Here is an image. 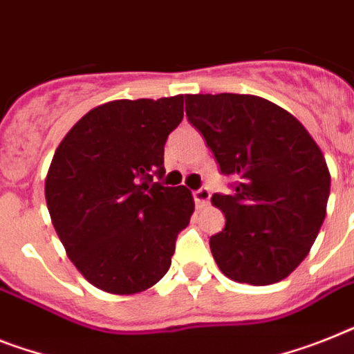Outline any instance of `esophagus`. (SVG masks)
I'll use <instances>...</instances> for the list:
<instances>
[{"instance_id": "34e87169", "label": "esophagus", "mask_w": 354, "mask_h": 354, "mask_svg": "<svg viewBox=\"0 0 354 354\" xmlns=\"http://www.w3.org/2000/svg\"><path fill=\"white\" fill-rule=\"evenodd\" d=\"M209 197H212V194H209L208 188H198L194 192V201L197 204V208H204L208 204Z\"/></svg>"}]
</instances>
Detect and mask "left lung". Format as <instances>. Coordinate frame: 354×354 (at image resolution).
Masks as SVG:
<instances>
[{"mask_svg": "<svg viewBox=\"0 0 354 354\" xmlns=\"http://www.w3.org/2000/svg\"><path fill=\"white\" fill-rule=\"evenodd\" d=\"M186 115L206 139L233 195L212 203L226 226L209 250L227 279L270 286L306 259L326 218L331 175L302 122L246 93L186 95Z\"/></svg>", "mask_w": 354, "mask_h": 354, "instance_id": "obj_1", "label": "left lung"}]
</instances>
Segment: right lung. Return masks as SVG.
<instances>
[{"label":"right lung","mask_w":354,"mask_h":354,"mask_svg":"<svg viewBox=\"0 0 354 354\" xmlns=\"http://www.w3.org/2000/svg\"><path fill=\"white\" fill-rule=\"evenodd\" d=\"M183 108V95L104 103L52 157L45 198L55 233L81 275L106 293L157 284L194 213L188 188L153 183L165 175V142Z\"/></svg>","instance_id":"right-lung-1"}]
</instances>
